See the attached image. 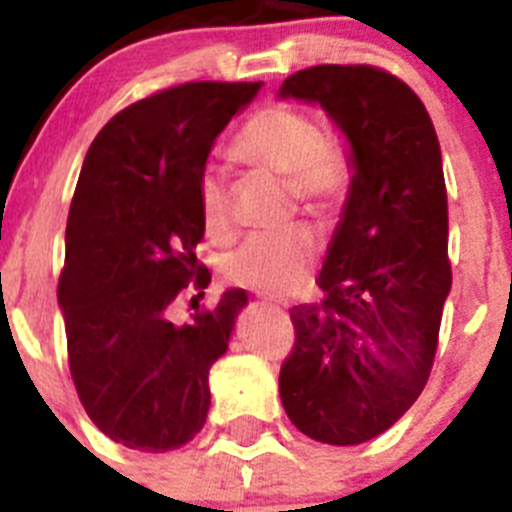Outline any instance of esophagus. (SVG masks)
Listing matches in <instances>:
<instances>
[{"instance_id": "esophagus-1", "label": "esophagus", "mask_w": 512, "mask_h": 512, "mask_svg": "<svg viewBox=\"0 0 512 512\" xmlns=\"http://www.w3.org/2000/svg\"><path fill=\"white\" fill-rule=\"evenodd\" d=\"M261 300H264V302H274V305H287V302H282V300H277V297H261Z\"/></svg>"}]
</instances>
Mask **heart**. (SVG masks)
<instances>
[{
    "mask_svg": "<svg viewBox=\"0 0 512 512\" xmlns=\"http://www.w3.org/2000/svg\"><path fill=\"white\" fill-rule=\"evenodd\" d=\"M230 156L253 169L287 176L307 210H325L346 187V166L328 140L318 117L297 104H269L253 112L230 143ZM200 215L210 233L228 228V189L215 171L200 179ZM315 256V238L305 228L251 235L225 259L235 284L279 295L300 287Z\"/></svg>",
    "mask_w": 512,
    "mask_h": 512,
    "instance_id": "obj_1",
    "label": "heart"
}]
</instances>
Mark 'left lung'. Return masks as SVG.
<instances>
[{"label":"left lung","instance_id":"8db88e82","mask_svg":"<svg viewBox=\"0 0 512 512\" xmlns=\"http://www.w3.org/2000/svg\"><path fill=\"white\" fill-rule=\"evenodd\" d=\"M279 99L325 110L351 166L318 279L325 300L289 310L279 395L297 431L356 446L408 413L431 374L451 292L441 146L418 94L374 66L297 71Z\"/></svg>","mask_w":512,"mask_h":512}]
</instances>
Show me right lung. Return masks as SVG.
I'll list each match as a JSON object with an SVG mask.
<instances>
[{
    "label": "right lung",
    "instance_id": "add662e5",
    "mask_svg": "<svg viewBox=\"0 0 512 512\" xmlns=\"http://www.w3.org/2000/svg\"><path fill=\"white\" fill-rule=\"evenodd\" d=\"M261 81H192L117 112L89 146L66 223L58 305L79 400L128 449L192 441L210 410V366L228 351L246 289H228L189 323L176 295L210 284L194 248L205 235L200 179L215 138Z\"/></svg>",
    "mask_w": 512,
    "mask_h": 512
}]
</instances>
